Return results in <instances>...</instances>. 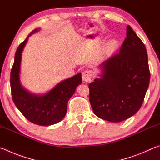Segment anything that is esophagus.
I'll list each match as a JSON object with an SVG mask.
<instances>
[{
	"mask_svg": "<svg viewBox=\"0 0 160 160\" xmlns=\"http://www.w3.org/2000/svg\"><path fill=\"white\" fill-rule=\"evenodd\" d=\"M93 72L91 70H86L82 72V80L85 82H90L92 77Z\"/></svg>",
	"mask_w": 160,
	"mask_h": 160,
	"instance_id": "34e87169",
	"label": "esophagus"
}]
</instances>
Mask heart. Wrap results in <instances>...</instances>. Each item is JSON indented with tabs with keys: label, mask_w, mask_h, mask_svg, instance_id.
I'll return each instance as SVG.
<instances>
[{
	"label": "heart",
	"mask_w": 160,
	"mask_h": 160,
	"mask_svg": "<svg viewBox=\"0 0 160 160\" xmlns=\"http://www.w3.org/2000/svg\"><path fill=\"white\" fill-rule=\"evenodd\" d=\"M116 47V42L114 40H112V41L109 42V44H108V48H109V51H112Z\"/></svg>",
	"instance_id": "b5f03b06"
}]
</instances>
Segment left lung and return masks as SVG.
I'll return each mask as SVG.
<instances>
[{"mask_svg":"<svg viewBox=\"0 0 160 160\" xmlns=\"http://www.w3.org/2000/svg\"><path fill=\"white\" fill-rule=\"evenodd\" d=\"M119 52L100 65L101 78L89 85L94 113L110 122H121L141 107L150 79L145 44L129 25Z\"/></svg>","mask_w":160,"mask_h":160,"instance_id":"8db88e82","label":"left lung"}]
</instances>
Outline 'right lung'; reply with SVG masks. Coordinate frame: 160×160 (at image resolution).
I'll return each mask as SVG.
<instances>
[{
	"mask_svg": "<svg viewBox=\"0 0 160 160\" xmlns=\"http://www.w3.org/2000/svg\"><path fill=\"white\" fill-rule=\"evenodd\" d=\"M37 31V29L32 31L16 51L10 72V88L13 102L28 120L39 126H50L58 123L66 116L68 102L82 83V78L80 72L62 81L44 95L31 94L22 87L19 78L22 52L28 37Z\"/></svg>",
	"mask_w": 160,
	"mask_h": 160,
	"instance_id": "right-lung-1",
	"label": "right lung"
}]
</instances>
